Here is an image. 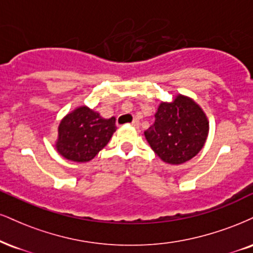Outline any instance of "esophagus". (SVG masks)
Listing matches in <instances>:
<instances>
[{"instance_id":"34e87169","label":"esophagus","mask_w":253,"mask_h":253,"mask_svg":"<svg viewBox=\"0 0 253 253\" xmlns=\"http://www.w3.org/2000/svg\"><path fill=\"white\" fill-rule=\"evenodd\" d=\"M139 125H140L139 120H136V119H134V120L132 121V126H133V127H139Z\"/></svg>"}]
</instances>
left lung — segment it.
I'll list each match as a JSON object with an SVG mask.
<instances>
[{
    "mask_svg": "<svg viewBox=\"0 0 253 253\" xmlns=\"http://www.w3.org/2000/svg\"><path fill=\"white\" fill-rule=\"evenodd\" d=\"M208 134L209 121L203 109L180 94L172 102L160 103L156 121L145 130L154 153L172 165H180L197 156Z\"/></svg>",
    "mask_w": 253,
    "mask_h": 253,
    "instance_id": "1",
    "label": "left lung"
}]
</instances>
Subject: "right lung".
Listing matches in <instances>:
<instances>
[{"mask_svg": "<svg viewBox=\"0 0 253 253\" xmlns=\"http://www.w3.org/2000/svg\"><path fill=\"white\" fill-rule=\"evenodd\" d=\"M115 129L114 117L105 119L82 106L66 115L60 123L56 150L66 159L86 163L108 144Z\"/></svg>", "mask_w": 253, "mask_h": 253, "instance_id": "add662e5", "label": "right lung"}]
</instances>
